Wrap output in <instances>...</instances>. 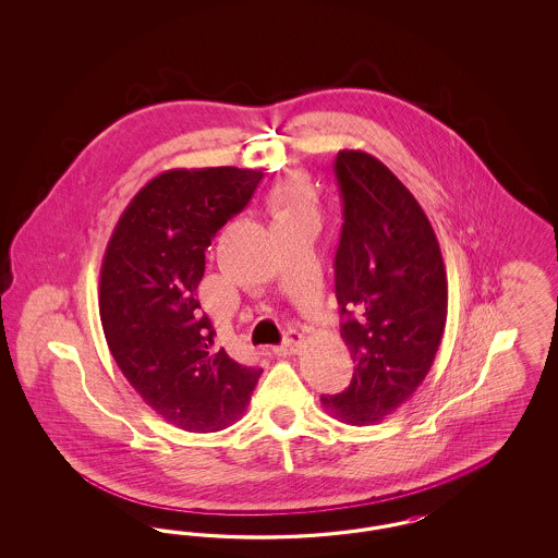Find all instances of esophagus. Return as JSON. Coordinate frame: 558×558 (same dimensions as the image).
I'll list each match as a JSON object with an SVG mask.
<instances>
[{
	"mask_svg": "<svg viewBox=\"0 0 558 558\" xmlns=\"http://www.w3.org/2000/svg\"><path fill=\"white\" fill-rule=\"evenodd\" d=\"M305 343V337L301 335V332H296V330H291L289 335H287V339H284V343L280 347H274V353L276 355H294V353H299L301 351V347Z\"/></svg>",
	"mask_w": 558,
	"mask_h": 558,
	"instance_id": "34e87169",
	"label": "esophagus"
}]
</instances>
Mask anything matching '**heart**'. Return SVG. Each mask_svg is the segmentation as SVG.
<instances>
[{
	"label": "heart",
	"mask_w": 558,
	"mask_h": 558,
	"mask_svg": "<svg viewBox=\"0 0 558 558\" xmlns=\"http://www.w3.org/2000/svg\"><path fill=\"white\" fill-rule=\"evenodd\" d=\"M318 192L307 180L294 178L269 190L266 196L267 213L274 223L289 219H318Z\"/></svg>",
	"instance_id": "b5f03b06"
}]
</instances>
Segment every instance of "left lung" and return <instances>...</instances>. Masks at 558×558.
Returning <instances> with one entry per match:
<instances>
[{
	"label": "left lung",
	"instance_id": "1",
	"mask_svg": "<svg viewBox=\"0 0 558 558\" xmlns=\"http://www.w3.org/2000/svg\"><path fill=\"white\" fill-rule=\"evenodd\" d=\"M335 175L345 219L335 287L355 368L345 391L322 396V405L347 425H374L430 371L448 318V278L430 221L387 165L341 150Z\"/></svg>",
	"mask_w": 558,
	"mask_h": 558
}]
</instances>
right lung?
Segmentation results:
<instances>
[{"instance_id": "1", "label": "right lung", "mask_w": 558, "mask_h": 558, "mask_svg": "<svg viewBox=\"0 0 558 558\" xmlns=\"http://www.w3.org/2000/svg\"><path fill=\"white\" fill-rule=\"evenodd\" d=\"M264 173L239 167L169 169L119 217L100 269L108 349L160 418L190 433L234 425L262 368L213 345L196 289L217 230L246 207Z\"/></svg>"}]
</instances>
